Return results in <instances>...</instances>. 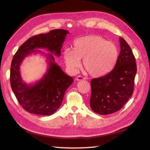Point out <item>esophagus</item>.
Segmentation results:
<instances>
[{"mask_svg": "<svg viewBox=\"0 0 150 150\" xmlns=\"http://www.w3.org/2000/svg\"><path fill=\"white\" fill-rule=\"evenodd\" d=\"M75 79H76V80H77V81H80V80H85V79H84L82 76H77Z\"/></svg>", "mask_w": 150, "mask_h": 150, "instance_id": "1", "label": "esophagus"}]
</instances>
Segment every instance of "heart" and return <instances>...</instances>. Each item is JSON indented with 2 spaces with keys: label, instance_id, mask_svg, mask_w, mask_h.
Masks as SVG:
<instances>
[{
  "label": "heart",
  "instance_id": "heart-1",
  "mask_svg": "<svg viewBox=\"0 0 150 150\" xmlns=\"http://www.w3.org/2000/svg\"><path fill=\"white\" fill-rule=\"evenodd\" d=\"M118 52L117 46L98 35H88L76 38L73 49L63 52L64 59L69 70L76 71L82 59V65L95 77L106 75L116 63Z\"/></svg>",
  "mask_w": 150,
  "mask_h": 150
}]
</instances>
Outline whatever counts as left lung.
I'll use <instances>...</instances> for the list:
<instances>
[{"instance_id": "obj_1", "label": "left lung", "mask_w": 150, "mask_h": 150, "mask_svg": "<svg viewBox=\"0 0 150 150\" xmlns=\"http://www.w3.org/2000/svg\"><path fill=\"white\" fill-rule=\"evenodd\" d=\"M120 52L113 70L91 80L90 106L99 115L120 110L132 96L137 72L136 59L129 44L120 37Z\"/></svg>"}]
</instances>
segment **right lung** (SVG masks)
<instances>
[{"instance_id": "right-lung-1", "label": "right lung", "mask_w": 150, "mask_h": 150, "mask_svg": "<svg viewBox=\"0 0 150 150\" xmlns=\"http://www.w3.org/2000/svg\"><path fill=\"white\" fill-rule=\"evenodd\" d=\"M69 33L66 30L57 29L33 36L20 46L13 57L10 71L11 86L20 105L30 113H54L62 103L65 92L74 82L73 78L56 64L52 54L61 55V49ZM41 48H47L50 52L46 55L37 50ZM35 52L47 56L48 71L39 81L28 84L22 81L20 65L25 57Z\"/></svg>"}]
</instances>
